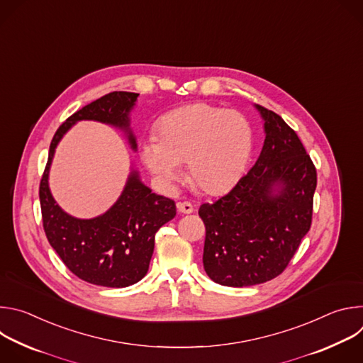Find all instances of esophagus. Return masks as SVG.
I'll use <instances>...</instances> for the list:
<instances>
[{"label": "esophagus", "mask_w": 363, "mask_h": 363, "mask_svg": "<svg viewBox=\"0 0 363 363\" xmlns=\"http://www.w3.org/2000/svg\"><path fill=\"white\" fill-rule=\"evenodd\" d=\"M177 208H178V211L182 213V214H191V213H194V205H192L191 202H188V201L178 202V203H177Z\"/></svg>", "instance_id": "obj_1"}]
</instances>
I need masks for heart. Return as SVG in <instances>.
Returning <instances> with one entry per match:
<instances>
[{"label":"heart","instance_id":"1","mask_svg":"<svg viewBox=\"0 0 363 363\" xmlns=\"http://www.w3.org/2000/svg\"><path fill=\"white\" fill-rule=\"evenodd\" d=\"M251 147L252 130L242 113L194 103L162 118L160 138L145 140L142 157L167 184L177 181L181 164L188 162L191 181L205 192L217 194L238 181Z\"/></svg>","mask_w":363,"mask_h":363}]
</instances>
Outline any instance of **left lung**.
Listing matches in <instances>:
<instances>
[{
	"mask_svg": "<svg viewBox=\"0 0 363 363\" xmlns=\"http://www.w3.org/2000/svg\"><path fill=\"white\" fill-rule=\"evenodd\" d=\"M260 157L235 186L199 206L205 225L202 263L223 286L244 287L280 276L312 225L318 174L297 133L273 111ZM281 188L274 194V186Z\"/></svg>",
	"mask_w": 363,
	"mask_h": 363,
	"instance_id": "1",
	"label": "left lung"
}]
</instances>
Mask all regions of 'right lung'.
<instances>
[{
    "mask_svg": "<svg viewBox=\"0 0 363 363\" xmlns=\"http://www.w3.org/2000/svg\"><path fill=\"white\" fill-rule=\"evenodd\" d=\"M138 93L112 91L67 118L50 143L48 160L40 181L43 228L50 245L79 279L103 287H128L145 277L155 247V234L177 216L175 202L152 192L132 172L118 202L103 216L79 220L66 214L48 189V168L62 136L77 121H99L129 132L128 113Z\"/></svg>",
    "mask_w": 363,
    "mask_h": 363,
    "instance_id": "obj_1",
    "label": "right lung"
}]
</instances>
